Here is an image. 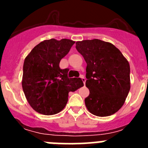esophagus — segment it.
<instances>
[{"label": "esophagus", "mask_w": 148, "mask_h": 148, "mask_svg": "<svg viewBox=\"0 0 148 148\" xmlns=\"http://www.w3.org/2000/svg\"><path fill=\"white\" fill-rule=\"evenodd\" d=\"M81 78H82V82H83V83H84V84H85V82H86V78H84V75H81Z\"/></svg>", "instance_id": "obj_1"}]
</instances>
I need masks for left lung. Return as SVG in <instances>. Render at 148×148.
<instances>
[{"label": "left lung", "instance_id": "8db88e82", "mask_svg": "<svg viewBox=\"0 0 148 148\" xmlns=\"http://www.w3.org/2000/svg\"><path fill=\"white\" fill-rule=\"evenodd\" d=\"M87 63L84 99L90 113L97 116L114 114L125 104L130 89V64L113 44L99 39L75 43Z\"/></svg>", "mask_w": 148, "mask_h": 148}]
</instances>
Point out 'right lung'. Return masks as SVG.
<instances>
[{
    "instance_id": "add662e5",
    "label": "right lung",
    "mask_w": 148,
    "mask_h": 148,
    "mask_svg": "<svg viewBox=\"0 0 148 148\" xmlns=\"http://www.w3.org/2000/svg\"><path fill=\"white\" fill-rule=\"evenodd\" d=\"M75 41L70 39L44 40L25 58L22 88L32 109L43 115H54L65 108L68 94L83 87L80 78H69L68 69L59 63Z\"/></svg>"
}]
</instances>
